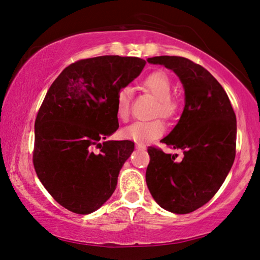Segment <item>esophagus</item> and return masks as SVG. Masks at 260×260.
<instances>
[{
	"mask_svg": "<svg viewBox=\"0 0 260 260\" xmlns=\"http://www.w3.org/2000/svg\"><path fill=\"white\" fill-rule=\"evenodd\" d=\"M136 148H137V149H141V150H144L145 145L142 144V143H136Z\"/></svg>",
	"mask_w": 260,
	"mask_h": 260,
	"instance_id": "obj_1",
	"label": "esophagus"
}]
</instances>
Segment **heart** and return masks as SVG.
<instances>
[{
	"instance_id": "heart-1",
	"label": "heart",
	"mask_w": 260,
	"mask_h": 260,
	"mask_svg": "<svg viewBox=\"0 0 260 260\" xmlns=\"http://www.w3.org/2000/svg\"><path fill=\"white\" fill-rule=\"evenodd\" d=\"M142 87L145 92L154 95L156 104L152 110V116H161L166 119H173L179 111V103L172 95L173 85L170 78L165 72L156 71L148 74L142 80ZM131 92L127 87L122 88L116 97L117 117L126 122L130 117ZM166 130L165 123L156 118L147 122H135L123 130V136L136 143H150L162 136Z\"/></svg>"
}]
</instances>
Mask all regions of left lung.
Returning a JSON list of instances; mask_svg holds the SVG:
<instances>
[{"mask_svg": "<svg viewBox=\"0 0 260 260\" xmlns=\"http://www.w3.org/2000/svg\"><path fill=\"white\" fill-rule=\"evenodd\" d=\"M148 62L173 70L186 94L182 116L162 143L181 149L183 158L149 147L145 180L155 201L167 211L187 214L214 197L236 157L237 120L229 95L204 67L182 56L161 55Z\"/></svg>", "mask_w": 260, "mask_h": 260, "instance_id": "1", "label": "left lung"}]
</instances>
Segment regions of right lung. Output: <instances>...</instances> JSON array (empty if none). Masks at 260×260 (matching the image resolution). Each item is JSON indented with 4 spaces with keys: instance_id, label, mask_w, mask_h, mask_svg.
<instances>
[{
    "instance_id": "1",
    "label": "right lung",
    "mask_w": 260,
    "mask_h": 260,
    "mask_svg": "<svg viewBox=\"0 0 260 260\" xmlns=\"http://www.w3.org/2000/svg\"><path fill=\"white\" fill-rule=\"evenodd\" d=\"M145 60L103 55L67 66L35 119L33 165L54 200L77 214L98 209L116 189L134 142L104 141L118 129L116 97Z\"/></svg>"
}]
</instances>
